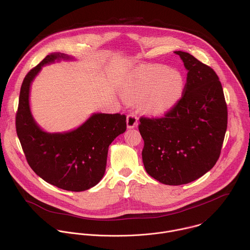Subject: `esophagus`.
Masks as SVG:
<instances>
[{"label": "esophagus", "mask_w": 250, "mask_h": 250, "mask_svg": "<svg viewBox=\"0 0 250 250\" xmlns=\"http://www.w3.org/2000/svg\"><path fill=\"white\" fill-rule=\"evenodd\" d=\"M138 120H139V118H138V116L135 113H130L127 116V120H126L127 127L129 129H133V128L137 127L138 126Z\"/></svg>", "instance_id": "obj_1"}]
</instances>
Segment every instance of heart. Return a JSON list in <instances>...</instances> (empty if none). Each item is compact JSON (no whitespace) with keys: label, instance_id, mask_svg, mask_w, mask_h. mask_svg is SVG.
<instances>
[{"label":"heart","instance_id":"heart-1","mask_svg":"<svg viewBox=\"0 0 250 250\" xmlns=\"http://www.w3.org/2000/svg\"><path fill=\"white\" fill-rule=\"evenodd\" d=\"M184 90L185 80L180 72L154 65L128 83L123 96L132 103L142 101L143 108L152 115H162L177 105Z\"/></svg>","mask_w":250,"mask_h":250}]
</instances>
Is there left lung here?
Wrapping results in <instances>:
<instances>
[{"label":"left lung","instance_id":"1","mask_svg":"<svg viewBox=\"0 0 250 250\" xmlns=\"http://www.w3.org/2000/svg\"><path fill=\"white\" fill-rule=\"evenodd\" d=\"M187 69L184 95L165 117L141 118L146 172L179 186L214 167L227 129V106L215 72L188 53L175 51Z\"/></svg>","mask_w":250,"mask_h":250}]
</instances>
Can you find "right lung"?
Instances as JSON below:
<instances>
[{
  "instance_id": "add662e5",
  "label": "right lung",
  "mask_w": 250,
  "mask_h": 250,
  "mask_svg": "<svg viewBox=\"0 0 250 250\" xmlns=\"http://www.w3.org/2000/svg\"><path fill=\"white\" fill-rule=\"evenodd\" d=\"M61 61L76 60L62 53H52L25 77L16 114V132L28 164L40 178L65 190L83 191L103 178L108 146L126 131V116L94 112L71 131H44L31 110V85L43 66Z\"/></svg>"
}]
</instances>
